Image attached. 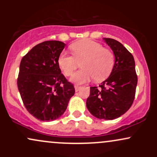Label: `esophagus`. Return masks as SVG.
Segmentation results:
<instances>
[{
	"instance_id": "1",
	"label": "esophagus",
	"mask_w": 157,
	"mask_h": 157,
	"mask_svg": "<svg viewBox=\"0 0 157 157\" xmlns=\"http://www.w3.org/2000/svg\"><path fill=\"white\" fill-rule=\"evenodd\" d=\"M81 88H82V87H81V86H77V85H75V91H76V92H77V91H79L81 89Z\"/></svg>"
}]
</instances>
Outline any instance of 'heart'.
<instances>
[{
    "label": "heart",
    "instance_id": "1",
    "mask_svg": "<svg viewBox=\"0 0 157 157\" xmlns=\"http://www.w3.org/2000/svg\"><path fill=\"white\" fill-rule=\"evenodd\" d=\"M70 48L74 56L60 54L57 63L63 72L70 76L78 67L79 63L82 62V69L74 74L71 81L82 84L94 78L97 82H102L109 76L114 64V56L110 50L91 40L77 41L71 44Z\"/></svg>",
    "mask_w": 157,
    "mask_h": 157
}]
</instances>
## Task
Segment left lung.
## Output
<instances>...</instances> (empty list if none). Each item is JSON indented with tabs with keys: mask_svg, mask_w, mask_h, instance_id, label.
Here are the masks:
<instances>
[{
	"mask_svg": "<svg viewBox=\"0 0 157 157\" xmlns=\"http://www.w3.org/2000/svg\"><path fill=\"white\" fill-rule=\"evenodd\" d=\"M113 51L114 64L110 76L99 86L90 88L86 107L95 117L111 120L121 117L134 102L137 75L134 57L114 39L103 38Z\"/></svg>",
	"mask_w": 157,
	"mask_h": 157,
	"instance_id": "1",
	"label": "left lung"
}]
</instances>
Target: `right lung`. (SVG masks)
<instances>
[{
  "mask_svg": "<svg viewBox=\"0 0 157 157\" xmlns=\"http://www.w3.org/2000/svg\"><path fill=\"white\" fill-rule=\"evenodd\" d=\"M65 46L61 41H45L34 46L21 61L17 88L27 111L37 120L60 117L75 94L73 84L61 74L57 63Z\"/></svg>",
  "mask_w": 157,
  "mask_h": 157,
  "instance_id": "right-lung-1",
  "label": "right lung"
}]
</instances>
